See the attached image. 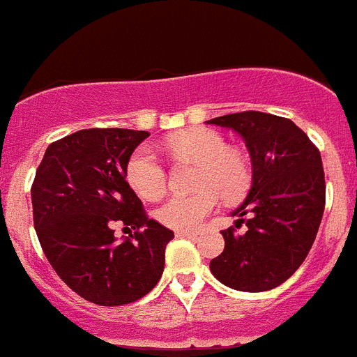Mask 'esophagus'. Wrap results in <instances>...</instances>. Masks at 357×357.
I'll return each mask as SVG.
<instances>
[{"instance_id":"1","label":"esophagus","mask_w":357,"mask_h":357,"mask_svg":"<svg viewBox=\"0 0 357 357\" xmlns=\"http://www.w3.org/2000/svg\"><path fill=\"white\" fill-rule=\"evenodd\" d=\"M175 234L178 236V238H195L197 232H193V230H176Z\"/></svg>"}]
</instances>
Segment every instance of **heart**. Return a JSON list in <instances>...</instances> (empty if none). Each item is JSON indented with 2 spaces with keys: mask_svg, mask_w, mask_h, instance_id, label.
Segmentation results:
<instances>
[{
  "mask_svg": "<svg viewBox=\"0 0 357 357\" xmlns=\"http://www.w3.org/2000/svg\"><path fill=\"white\" fill-rule=\"evenodd\" d=\"M173 155L198 164L197 193L173 195L155 211L162 225L191 230L218 206L220 195L225 200L241 197L250 184V168L238 151L229 150L225 139L209 128H191L168 139ZM127 181L143 198H159L166 189V172L150 146H139L128 159Z\"/></svg>",
  "mask_w": 357,
  "mask_h": 357,
  "instance_id": "b5f03b06",
  "label": "heart"
}]
</instances>
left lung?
<instances>
[{
    "instance_id": "obj_1",
    "label": "left lung",
    "mask_w": 357,
    "mask_h": 357,
    "mask_svg": "<svg viewBox=\"0 0 357 357\" xmlns=\"http://www.w3.org/2000/svg\"><path fill=\"white\" fill-rule=\"evenodd\" d=\"M241 135L252 159V188L232 213L245 234L222 230L225 248L211 261L213 275L238 291H266L298 270L313 247L326 207L318 148L288 118L245 110L209 119ZM249 214V220L243 215Z\"/></svg>"
}]
</instances>
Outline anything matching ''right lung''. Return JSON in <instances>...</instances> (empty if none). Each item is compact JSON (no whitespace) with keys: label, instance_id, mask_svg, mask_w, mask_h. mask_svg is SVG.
<instances>
[{"label":"right lung","instance_id":"right-lung-1","mask_svg":"<svg viewBox=\"0 0 357 357\" xmlns=\"http://www.w3.org/2000/svg\"><path fill=\"white\" fill-rule=\"evenodd\" d=\"M144 130L87 128L46 148L31 184L33 227L56 275L98 305L139 301L159 282L173 230L148 220L127 182ZM114 221L136 232L118 242Z\"/></svg>","mask_w":357,"mask_h":357}]
</instances>
